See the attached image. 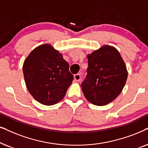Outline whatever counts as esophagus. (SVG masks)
I'll list each match as a JSON object with an SVG mask.
<instances>
[{
    "instance_id": "obj_1",
    "label": "esophagus",
    "mask_w": 148,
    "mask_h": 148,
    "mask_svg": "<svg viewBox=\"0 0 148 148\" xmlns=\"http://www.w3.org/2000/svg\"><path fill=\"white\" fill-rule=\"evenodd\" d=\"M74 80H76V81H79L80 80V74H76L74 75Z\"/></svg>"
}]
</instances>
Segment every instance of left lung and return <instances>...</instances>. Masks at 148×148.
<instances>
[{"label":"left lung","instance_id":"obj_1","mask_svg":"<svg viewBox=\"0 0 148 148\" xmlns=\"http://www.w3.org/2000/svg\"><path fill=\"white\" fill-rule=\"evenodd\" d=\"M87 58L82 92L94 105H107L119 95L125 85L128 73L125 62L117 49L108 45L88 55Z\"/></svg>","mask_w":148,"mask_h":148}]
</instances>
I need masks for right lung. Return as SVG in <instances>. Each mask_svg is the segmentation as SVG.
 Segmentation results:
<instances>
[{"mask_svg":"<svg viewBox=\"0 0 148 148\" xmlns=\"http://www.w3.org/2000/svg\"><path fill=\"white\" fill-rule=\"evenodd\" d=\"M70 65L49 44L37 47L25 60L23 72L27 90L40 103L54 105L64 97L74 79Z\"/></svg>","mask_w":148,"mask_h":148,"instance_id":"obj_1","label":"right lung"}]
</instances>
